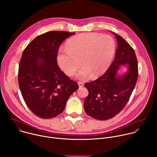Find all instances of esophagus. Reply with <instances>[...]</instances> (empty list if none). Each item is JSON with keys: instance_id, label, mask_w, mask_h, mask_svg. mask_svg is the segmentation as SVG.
Segmentation results:
<instances>
[{"instance_id": "obj_1", "label": "esophagus", "mask_w": 157, "mask_h": 157, "mask_svg": "<svg viewBox=\"0 0 157 157\" xmlns=\"http://www.w3.org/2000/svg\"><path fill=\"white\" fill-rule=\"evenodd\" d=\"M78 85H79V87H82L84 86V82H83L79 81V82H78Z\"/></svg>"}]
</instances>
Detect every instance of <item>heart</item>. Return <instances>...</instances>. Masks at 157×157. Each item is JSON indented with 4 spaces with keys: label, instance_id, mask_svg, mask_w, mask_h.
<instances>
[{
    "label": "heart",
    "instance_id": "1",
    "mask_svg": "<svg viewBox=\"0 0 157 157\" xmlns=\"http://www.w3.org/2000/svg\"><path fill=\"white\" fill-rule=\"evenodd\" d=\"M116 50L115 40L109 35L84 33L73 36L67 43L65 50L59 51L57 63L61 70L70 76L79 72V78L91 76L96 78L104 73L113 61Z\"/></svg>",
    "mask_w": 157,
    "mask_h": 157
}]
</instances>
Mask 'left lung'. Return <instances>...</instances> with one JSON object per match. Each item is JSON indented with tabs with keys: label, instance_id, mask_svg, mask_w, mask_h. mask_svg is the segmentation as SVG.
Here are the masks:
<instances>
[{
	"label": "left lung",
	"instance_id": "left-lung-1",
	"mask_svg": "<svg viewBox=\"0 0 157 157\" xmlns=\"http://www.w3.org/2000/svg\"><path fill=\"white\" fill-rule=\"evenodd\" d=\"M118 47L113 62L105 73L97 79L84 84L89 94L84 99L86 113L100 121L114 117L124 109L135 87L138 78V63L135 51L120 35L113 33ZM128 65V72L116 75L121 65Z\"/></svg>",
	"mask_w": 157,
	"mask_h": 157
}]
</instances>
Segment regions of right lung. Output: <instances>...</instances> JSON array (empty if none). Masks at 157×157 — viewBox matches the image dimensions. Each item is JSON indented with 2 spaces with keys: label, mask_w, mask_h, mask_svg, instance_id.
<instances>
[{
  "label": "right lung",
  "mask_w": 157,
  "mask_h": 157,
  "mask_svg": "<svg viewBox=\"0 0 157 157\" xmlns=\"http://www.w3.org/2000/svg\"><path fill=\"white\" fill-rule=\"evenodd\" d=\"M75 33L46 32L33 40L22 53L18 73L21 94L30 110L41 119L62 113L70 96L79 88L57 63L61 44Z\"/></svg>",
  "instance_id": "add662e5"
}]
</instances>
